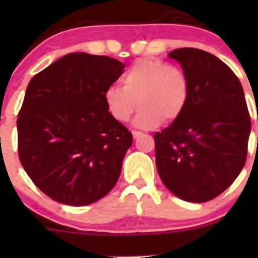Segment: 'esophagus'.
<instances>
[{"label": "esophagus", "mask_w": 258, "mask_h": 258, "mask_svg": "<svg viewBox=\"0 0 258 258\" xmlns=\"http://www.w3.org/2000/svg\"><path fill=\"white\" fill-rule=\"evenodd\" d=\"M132 135H133V138H139L141 137V136H143V132H141V131H132Z\"/></svg>", "instance_id": "esophagus-1"}]
</instances>
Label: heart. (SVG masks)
<instances>
[{"mask_svg": "<svg viewBox=\"0 0 258 258\" xmlns=\"http://www.w3.org/2000/svg\"><path fill=\"white\" fill-rule=\"evenodd\" d=\"M123 87L106 88V108L115 120L127 122L141 106L136 125L155 128L179 119L188 105L190 84L186 74L161 59L143 58L135 61L123 76Z\"/></svg>", "mask_w": 258, "mask_h": 258, "instance_id": "heart-1", "label": "heart"}]
</instances>
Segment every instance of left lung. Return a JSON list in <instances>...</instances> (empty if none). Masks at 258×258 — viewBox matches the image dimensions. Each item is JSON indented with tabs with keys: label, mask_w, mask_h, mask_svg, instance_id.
<instances>
[{
	"label": "left lung",
	"mask_w": 258,
	"mask_h": 258,
	"mask_svg": "<svg viewBox=\"0 0 258 258\" xmlns=\"http://www.w3.org/2000/svg\"><path fill=\"white\" fill-rule=\"evenodd\" d=\"M186 74L190 97L184 112L154 135L156 168L170 191L185 201L215 199L235 180L247 156L251 119L241 84L211 53H168Z\"/></svg>",
	"instance_id": "1"
}]
</instances>
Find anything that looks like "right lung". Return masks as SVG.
<instances>
[{
    "mask_svg": "<svg viewBox=\"0 0 258 258\" xmlns=\"http://www.w3.org/2000/svg\"><path fill=\"white\" fill-rule=\"evenodd\" d=\"M125 65L69 53L34 76L18 114V155L34 184L60 204L85 206L116 184L132 133L106 108Z\"/></svg>",
    "mask_w": 258,
    "mask_h": 258,
    "instance_id": "add662e5",
    "label": "right lung"
}]
</instances>
